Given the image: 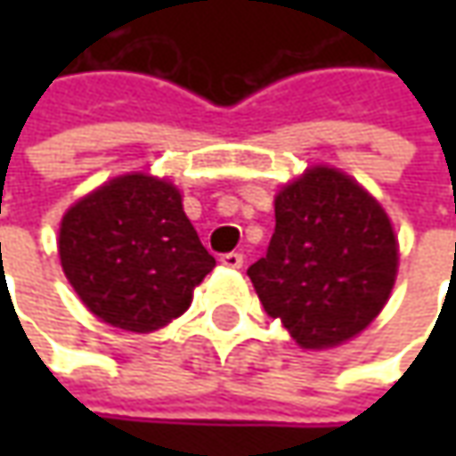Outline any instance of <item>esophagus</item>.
<instances>
[{
	"label": "esophagus",
	"instance_id": "esophagus-1",
	"mask_svg": "<svg viewBox=\"0 0 456 456\" xmlns=\"http://www.w3.org/2000/svg\"><path fill=\"white\" fill-rule=\"evenodd\" d=\"M220 264H223V266H228V269H240V266H243V254H238V251L223 254L220 256Z\"/></svg>",
	"mask_w": 456,
	"mask_h": 456
}]
</instances>
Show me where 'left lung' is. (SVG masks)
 <instances>
[{
  "instance_id": "8db88e82",
  "label": "left lung",
  "mask_w": 456,
  "mask_h": 456,
  "mask_svg": "<svg viewBox=\"0 0 456 456\" xmlns=\"http://www.w3.org/2000/svg\"><path fill=\"white\" fill-rule=\"evenodd\" d=\"M266 256L248 266L266 314L302 347L350 340L388 302L398 269L391 220L358 183L306 169L273 202Z\"/></svg>"
}]
</instances>
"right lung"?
I'll return each instance as SVG.
<instances>
[{
  "instance_id": "1",
  "label": "right lung",
  "mask_w": 456,
  "mask_h": 456,
  "mask_svg": "<svg viewBox=\"0 0 456 456\" xmlns=\"http://www.w3.org/2000/svg\"><path fill=\"white\" fill-rule=\"evenodd\" d=\"M61 264L103 322L151 332L180 317L216 258L165 180L124 175L76 202L61 223Z\"/></svg>"
}]
</instances>
